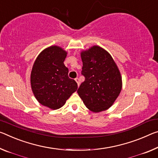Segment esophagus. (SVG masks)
Returning a JSON list of instances; mask_svg holds the SVG:
<instances>
[{"mask_svg":"<svg viewBox=\"0 0 158 158\" xmlns=\"http://www.w3.org/2000/svg\"><path fill=\"white\" fill-rule=\"evenodd\" d=\"M75 80V81L77 82V85H78V86H79V84H80V81H79V78H76L74 79Z\"/></svg>","mask_w":158,"mask_h":158,"instance_id":"obj_1","label":"esophagus"}]
</instances>
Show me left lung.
I'll return each mask as SVG.
<instances>
[{
  "label": "left lung",
  "mask_w": 158,
  "mask_h": 158,
  "mask_svg": "<svg viewBox=\"0 0 158 158\" xmlns=\"http://www.w3.org/2000/svg\"><path fill=\"white\" fill-rule=\"evenodd\" d=\"M85 80L77 90L86 107L94 112L110 108L121 92L122 80L111 55L98 46L81 52Z\"/></svg>",
  "instance_id": "1"
}]
</instances>
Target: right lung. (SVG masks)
Returning a JSON list of instances; mask_svg holds the SVG:
<instances>
[{
	"mask_svg": "<svg viewBox=\"0 0 158 158\" xmlns=\"http://www.w3.org/2000/svg\"><path fill=\"white\" fill-rule=\"evenodd\" d=\"M67 52L61 47L51 46L40 52L32 67L31 86L39 103L51 110L60 108L77 91V84L69 78L64 64Z\"/></svg>",
	"mask_w": 158,
	"mask_h": 158,
	"instance_id": "add662e5",
	"label": "right lung"
}]
</instances>
